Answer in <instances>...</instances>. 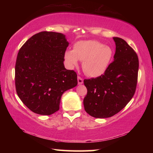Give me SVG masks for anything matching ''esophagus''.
<instances>
[{"instance_id":"esophagus-1","label":"esophagus","mask_w":153,"mask_h":153,"mask_svg":"<svg viewBox=\"0 0 153 153\" xmlns=\"http://www.w3.org/2000/svg\"><path fill=\"white\" fill-rule=\"evenodd\" d=\"M83 82H84V80H83L82 77L79 76H77V83H78V84L79 85L82 84Z\"/></svg>"}]
</instances>
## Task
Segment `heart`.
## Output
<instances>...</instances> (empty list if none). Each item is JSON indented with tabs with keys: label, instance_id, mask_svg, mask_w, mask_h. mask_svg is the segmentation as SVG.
I'll return each instance as SVG.
<instances>
[{
	"label": "heart",
	"instance_id": "obj_1",
	"mask_svg": "<svg viewBox=\"0 0 153 153\" xmlns=\"http://www.w3.org/2000/svg\"><path fill=\"white\" fill-rule=\"evenodd\" d=\"M113 51L110 46L96 40L77 42L74 50H67L65 60L70 68L77 66L82 61V69L90 77L102 76L110 66L113 58Z\"/></svg>",
	"mask_w": 153,
	"mask_h": 153
}]
</instances>
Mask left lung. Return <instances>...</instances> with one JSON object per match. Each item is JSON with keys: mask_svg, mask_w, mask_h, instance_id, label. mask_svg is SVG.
I'll return each instance as SVG.
<instances>
[{"mask_svg": "<svg viewBox=\"0 0 153 153\" xmlns=\"http://www.w3.org/2000/svg\"><path fill=\"white\" fill-rule=\"evenodd\" d=\"M114 61L102 76L84 79L87 95L84 109L95 118H107L123 109L135 93L139 62L137 54L125 40L113 37Z\"/></svg>", "mask_w": 153, "mask_h": 153, "instance_id": "1", "label": "left lung"}]
</instances>
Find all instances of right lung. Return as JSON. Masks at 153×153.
<instances>
[{
    "label": "right lung",
    "mask_w": 153,
    "mask_h": 153,
    "mask_svg": "<svg viewBox=\"0 0 153 153\" xmlns=\"http://www.w3.org/2000/svg\"><path fill=\"white\" fill-rule=\"evenodd\" d=\"M68 46L63 33L41 32L20 48L15 64V88L21 100L33 113H55L62 94L77 86L76 73L67 70L63 63Z\"/></svg>",
    "instance_id": "obj_1"
}]
</instances>
